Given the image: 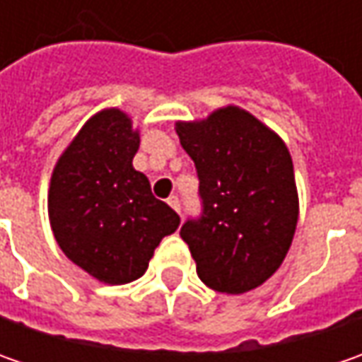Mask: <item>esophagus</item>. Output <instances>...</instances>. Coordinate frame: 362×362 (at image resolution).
Listing matches in <instances>:
<instances>
[{
  "instance_id": "34e87169",
  "label": "esophagus",
  "mask_w": 362,
  "mask_h": 362,
  "mask_svg": "<svg viewBox=\"0 0 362 362\" xmlns=\"http://www.w3.org/2000/svg\"><path fill=\"white\" fill-rule=\"evenodd\" d=\"M167 203H169V205L173 207L177 214H181V202H179V197H177V195H171V197L167 199Z\"/></svg>"
}]
</instances>
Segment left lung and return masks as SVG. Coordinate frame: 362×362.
<instances>
[{
  "label": "left lung",
  "mask_w": 362,
  "mask_h": 362,
  "mask_svg": "<svg viewBox=\"0 0 362 362\" xmlns=\"http://www.w3.org/2000/svg\"><path fill=\"white\" fill-rule=\"evenodd\" d=\"M175 131L199 175L203 216L181 228L197 276L216 292L245 294L272 278L292 245L298 189L290 151L233 105L179 120Z\"/></svg>",
  "instance_id": "obj_1"
}]
</instances>
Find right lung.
<instances>
[{
	"label": "right lung",
	"instance_id": "1",
	"mask_svg": "<svg viewBox=\"0 0 362 362\" xmlns=\"http://www.w3.org/2000/svg\"><path fill=\"white\" fill-rule=\"evenodd\" d=\"M139 143L124 110L103 108L64 148L49 179L48 217L60 250L110 286L141 278L160 240L181 223L132 167Z\"/></svg>",
	"mask_w": 362,
	"mask_h": 362
}]
</instances>
